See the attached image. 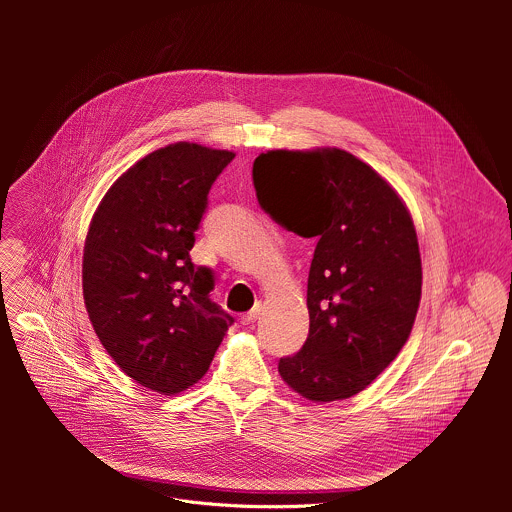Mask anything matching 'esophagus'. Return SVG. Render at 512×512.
I'll return each mask as SVG.
<instances>
[{
  "mask_svg": "<svg viewBox=\"0 0 512 512\" xmlns=\"http://www.w3.org/2000/svg\"><path fill=\"white\" fill-rule=\"evenodd\" d=\"M261 310H263V306H261V302H257L241 320H243V326H249V324H253L257 318H259V314H261Z\"/></svg>",
  "mask_w": 512,
  "mask_h": 512,
  "instance_id": "esophagus-1",
  "label": "esophagus"
}]
</instances>
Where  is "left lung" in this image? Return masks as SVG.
Wrapping results in <instances>:
<instances>
[{"mask_svg": "<svg viewBox=\"0 0 512 512\" xmlns=\"http://www.w3.org/2000/svg\"><path fill=\"white\" fill-rule=\"evenodd\" d=\"M261 208L283 229L316 237L308 275L310 334L279 360L310 401L367 389L407 342L421 300L411 214L369 166L336 148L275 150L253 164Z\"/></svg>", "mask_w": 512, "mask_h": 512, "instance_id": "8db88e82", "label": "left lung"}]
</instances>
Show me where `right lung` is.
<instances>
[{"mask_svg": "<svg viewBox=\"0 0 512 512\" xmlns=\"http://www.w3.org/2000/svg\"><path fill=\"white\" fill-rule=\"evenodd\" d=\"M235 154L178 141L133 164L101 200L85 241L91 324L135 383L174 395L204 377L235 322L190 259L214 180Z\"/></svg>", "mask_w": 512, "mask_h": 512, "instance_id": "right-lung-1", "label": "right lung"}]
</instances>
